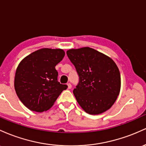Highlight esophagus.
Returning a JSON list of instances; mask_svg holds the SVG:
<instances>
[{
	"label": "esophagus",
	"instance_id": "obj_1",
	"mask_svg": "<svg viewBox=\"0 0 146 146\" xmlns=\"http://www.w3.org/2000/svg\"><path fill=\"white\" fill-rule=\"evenodd\" d=\"M67 86H68V89H71L72 88V85L70 84V83H68V84H67Z\"/></svg>",
	"mask_w": 146,
	"mask_h": 146
}]
</instances>
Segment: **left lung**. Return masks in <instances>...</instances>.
Returning <instances> with one entry per match:
<instances>
[{"label":"left lung","mask_w":146,"mask_h":146,"mask_svg":"<svg viewBox=\"0 0 146 146\" xmlns=\"http://www.w3.org/2000/svg\"><path fill=\"white\" fill-rule=\"evenodd\" d=\"M67 55L78 74L73 93L82 108L90 114L110 108L121 89L120 72L114 60L90 47L72 49Z\"/></svg>","instance_id":"obj_1"}]
</instances>
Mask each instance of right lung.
<instances>
[{"label": "right lung", "instance_id": "1", "mask_svg": "<svg viewBox=\"0 0 146 146\" xmlns=\"http://www.w3.org/2000/svg\"><path fill=\"white\" fill-rule=\"evenodd\" d=\"M60 49H41L21 60L16 71L14 88L19 99L32 111L50 109L67 85L58 81L55 66L63 60Z\"/></svg>", "mask_w": 146, "mask_h": 146}]
</instances>
